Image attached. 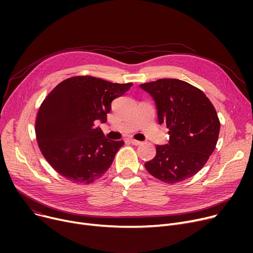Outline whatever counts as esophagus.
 I'll use <instances>...</instances> for the list:
<instances>
[{
	"label": "esophagus",
	"instance_id": "esophagus-1",
	"mask_svg": "<svg viewBox=\"0 0 253 253\" xmlns=\"http://www.w3.org/2000/svg\"><path fill=\"white\" fill-rule=\"evenodd\" d=\"M129 141H130V143H132L133 145H139L141 143V141L133 139V138H129Z\"/></svg>",
	"mask_w": 253,
	"mask_h": 253
}]
</instances>
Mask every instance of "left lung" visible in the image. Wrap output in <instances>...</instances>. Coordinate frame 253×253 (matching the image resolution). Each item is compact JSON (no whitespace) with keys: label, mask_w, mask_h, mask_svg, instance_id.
<instances>
[{"label":"left lung","mask_w":253,"mask_h":253,"mask_svg":"<svg viewBox=\"0 0 253 253\" xmlns=\"http://www.w3.org/2000/svg\"><path fill=\"white\" fill-rule=\"evenodd\" d=\"M140 88L154 98L159 123L169 129V143L157 145L145 169L167 183L192 177L216 147L220 123L213 104L203 91L177 79H160Z\"/></svg>","instance_id":"obj_1"}]
</instances>
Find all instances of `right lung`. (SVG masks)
I'll list each match as a JSON object with an SVG mask.
<instances>
[{"label": "right lung", "instance_id": "obj_1", "mask_svg": "<svg viewBox=\"0 0 253 253\" xmlns=\"http://www.w3.org/2000/svg\"><path fill=\"white\" fill-rule=\"evenodd\" d=\"M132 85L77 76L49 93L38 111L35 130L41 153L57 173L88 184L111 167L124 141L109 140L95 124L106 122L112 101Z\"/></svg>", "mask_w": 253, "mask_h": 253}]
</instances>
